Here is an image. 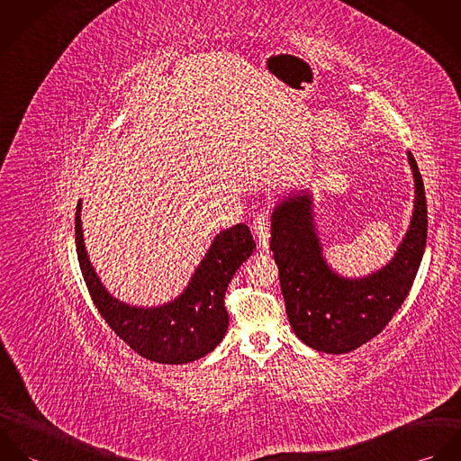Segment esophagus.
Instances as JSON below:
<instances>
[{"mask_svg":"<svg viewBox=\"0 0 461 461\" xmlns=\"http://www.w3.org/2000/svg\"><path fill=\"white\" fill-rule=\"evenodd\" d=\"M254 236H256V241L261 249L267 247V240H269V223H267V218L266 216H259L256 221H254Z\"/></svg>","mask_w":461,"mask_h":461,"instance_id":"1","label":"esophagus"}]
</instances>
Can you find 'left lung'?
<instances>
[{
	"mask_svg": "<svg viewBox=\"0 0 461 461\" xmlns=\"http://www.w3.org/2000/svg\"><path fill=\"white\" fill-rule=\"evenodd\" d=\"M413 176V212L389 263L364 276L337 273L323 254L309 190L278 198L271 212V243L285 312L296 337L316 351L349 353L376 337L406 300L422 261L428 209L419 167Z\"/></svg>",
	"mask_w": 461,
	"mask_h": 461,
	"instance_id": "1",
	"label": "left lung"
}]
</instances>
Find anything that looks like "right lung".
<instances>
[{"mask_svg": "<svg viewBox=\"0 0 461 461\" xmlns=\"http://www.w3.org/2000/svg\"><path fill=\"white\" fill-rule=\"evenodd\" d=\"M254 249L247 223L229 227L214 236L179 296L156 307L131 305L113 296L95 273L83 240L81 200L76 207L77 261L97 311L138 355L159 364L194 362L221 342L229 327L225 291Z\"/></svg>", "mask_w": 461, "mask_h": 461, "instance_id": "right-lung-1", "label": "right lung"}]
</instances>
